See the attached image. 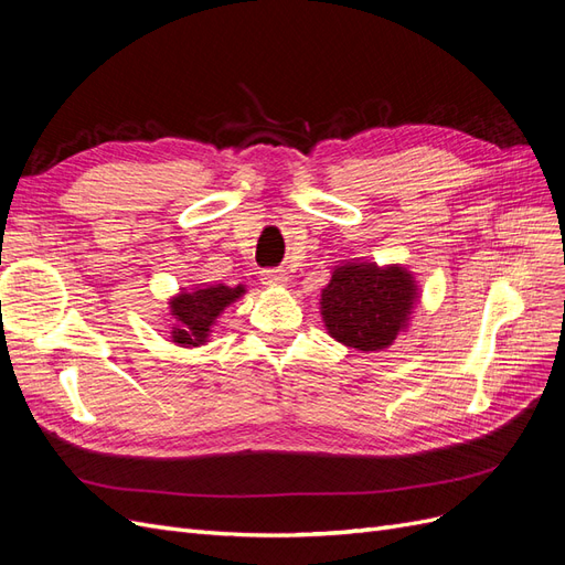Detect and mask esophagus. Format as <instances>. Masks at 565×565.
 <instances>
[{"label":"esophagus","instance_id":"obj_1","mask_svg":"<svg viewBox=\"0 0 565 565\" xmlns=\"http://www.w3.org/2000/svg\"><path fill=\"white\" fill-rule=\"evenodd\" d=\"M262 282L264 285H285L287 282V273L280 268H268L262 273Z\"/></svg>","mask_w":565,"mask_h":565}]
</instances>
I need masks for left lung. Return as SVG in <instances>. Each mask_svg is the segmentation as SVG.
Returning a JSON list of instances; mask_svg holds the SVG:
<instances>
[{"instance_id": "obj_1", "label": "left lung", "mask_w": 565, "mask_h": 565, "mask_svg": "<svg viewBox=\"0 0 565 565\" xmlns=\"http://www.w3.org/2000/svg\"><path fill=\"white\" fill-rule=\"evenodd\" d=\"M417 299L413 276L401 266L347 264L322 289L320 309L330 337L358 351H382L405 328Z\"/></svg>"}]
</instances>
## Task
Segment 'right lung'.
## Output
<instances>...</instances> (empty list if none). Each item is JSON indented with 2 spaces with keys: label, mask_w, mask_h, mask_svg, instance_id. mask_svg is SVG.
<instances>
[{
  "label": "right lung",
  "mask_w": 565,
  "mask_h": 565,
  "mask_svg": "<svg viewBox=\"0 0 565 565\" xmlns=\"http://www.w3.org/2000/svg\"><path fill=\"white\" fill-rule=\"evenodd\" d=\"M245 287H228V285H212L207 289H195V292H183L172 299V316L179 324L172 332V339L181 347H200L207 341L216 316L226 309L228 303L241 299Z\"/></svg>",
  "instance_id": "obj_1"
}]
</instances>
